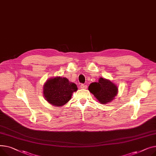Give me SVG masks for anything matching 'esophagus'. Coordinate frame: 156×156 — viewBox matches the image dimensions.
Returning a JSON list of instances; mask_svg holds the SVG:
<instances>
[{
	"label": "esophagus",
	"mask_w": 156,
	"mask_h": 156,
	"mask_svg": "<svg viewBox=\"0 0 156 156\" xmlns=\"http://www.w3.org/2000/svg\"><path fill=\"white\" fill-rule=\"evenodd\" d=\"M80 87L81 89H86L87 88V86L84 85V84H81Z\"/></svg>",
	"instance_id": "esophagus-1"
}]
</instances>
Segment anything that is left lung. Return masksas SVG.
<instances>
[{"instance_id": "obj_1", "label": "left lung", "mask_w": 156, "mask_h": 156, "mask_svg": "<svg viewBox=\"0 0 156 156\" xmlns=\"http://www.w3.org/2000/svg\"><path fill=\"white\" fill-rule=\"evenodd\" d=\"M88 89L101 104L111 102L118 93L116 85L111 80L102 77L99 78L98 82L91 83Z\"/></svg>"}]
</instances>
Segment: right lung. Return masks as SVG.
I'll list each match as a JSON object with an SVG mask.
<instances>
[{"instance_id": "right-lung-1", "label": "right lung", "mask_w": 156, "mask_h": 156, "mask_svg": "<svg viewBox=\"0 0 156 156\" xmlns=\"http://www.w3.org/2000/svg\"><path fill=\"white\" fill-rule=\"evenodd\" d=\"M77 90L76 84L66 77H55L47 80L43 86V96L53 106L59 107L67 103L72 93Z\"/></svg>"}]
</instances>
